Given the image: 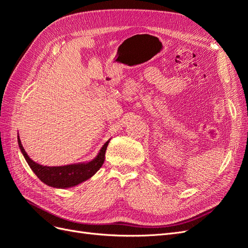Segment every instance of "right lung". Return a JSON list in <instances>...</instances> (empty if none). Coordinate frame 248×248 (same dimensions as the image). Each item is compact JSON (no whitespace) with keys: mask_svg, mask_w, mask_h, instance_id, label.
<instances>
[{"mask_svg":"<svg viewBox=\"0 0 248 248\" xmlns=\"http://www.w3.org/2000/svg\"><path fill=\"white\" fill-rule=\"evenodd\" d=\"M17 141L20 151L30 168L32 169L35 175L43 183L51 187H56V188H69V187L76 186L90 179L102 167L109 140L102 146L98 155L93 160L85 163H74L63 167H46L33 161L28 156L24 147H22L19 137H17Z\"/></svg>","mask_w":248,"mask_h":248,"instance_id":"right-lung-1","label":"right lung"}]
</instances>
